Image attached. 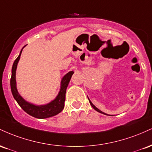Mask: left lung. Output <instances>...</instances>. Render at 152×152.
Wrapping results in <instances>:
<instances>
[{
	"instance_id": "1",
	"label": "left lung",
	"mask_w": 152,
	"mask_h": 152,
	"mask_svg": "<svg viewBox=\"0 0 152 152\" xmlns=\"http://www.w3.org/2000/svg\"><path fill=\"white\" fill-rule=\"evenodd\" d=\"M88 100H89V99H88ZM89 102H90V104H91V106H92V107H93V108H94V109L96 110V111H98V112H99V113H102V114H105V113L102 112V111H100V110H99V109H97V108H96V106H94L93 104H92V103H91V101H90V100H89Z\"/></svg>"
}]
</instances>
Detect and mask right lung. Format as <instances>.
<instances>
[{
	"label": "right lung",
	"mask_w": 152,
	"mask_h": 152,
	"mask_svg": "<svg viewBox=\"0 0 152 152\" xmlns=\"http://www.w3.org/2000/svg\"><path fill=\"white\" fill-rule=\"evenodd\" d=\"M23 48L20 50V53L19 54L18 58L15 60L14 63H13V67H12V74L11 78H10V88H11V92L13 97H14L17 103H18L19 106L22 108L24 111H26L27 114L34 116L35 118H46L57 115L64 109V102H65L66 99V88H67L71 76H72L74 72L71 71L64 76L61 81V86L60 91H59L58 95L57 96L56 98L54 99L53 101H52L49 104L43 106H35L34 104H31L30 103L26 102L20 96L16 88L15 71H16L17 65H18L20 55H21Z\"/></svg>",
	"instance_id": "right-lung-1"
}]
</instances>
